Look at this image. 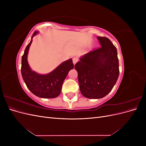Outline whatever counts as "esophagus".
<instances>
[{"label": "esophagus", "instance_id": "34e87169", "mask_svg": "<svg viewBox=\"0 0 146 146\" xmlns=\"http://www.w3.org/2000/svg\"><path fill=\"white\" fill-rule=\"evenodd\" d=\"M72 61H73L74 64H76V63L78 61V58H77V57H74V58H72Z\"/></svg>", "mask_w": 146, "mask_h": 146}]
</instances>
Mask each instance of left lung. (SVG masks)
<instances>
[{"instance_id":"left-lung-1","label":"left lung","mask_w":146,"mask_h":146,"mask_svg":"<svg viewBox=\"0 0 146 146\" xmlns=\"http://www.w3.org/2000/svg\"><path fill=\"white\" fill-rule=\"evenodd\" d=\"M101 47L83 55L75 65L82 94L100 99L111 91L119 74L116 47L106 37L98 36Z\"/></svg>"}]
</instances>
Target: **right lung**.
<instances>
[{
    "instance_id": "1",
    "label": "right lung",
    "mask_w": 146,
    "mask_h": 146,
    "mask_svg": "<svg viewBox=\"0 0 146 146\" xmlns=\"http://www.w3.org/2000/svg\"><path fill=\"white\" fill-rule=\"evenodd\" d=\"M38 33V31L34 32L22 56V76L28 89L35 96L41 98H55L60 94L63 82L70 70L74 68V64L72 60L70 58L46 74H38L32 70L28 63V53L33 38Z\"/></svg>"
}]
</instances>
